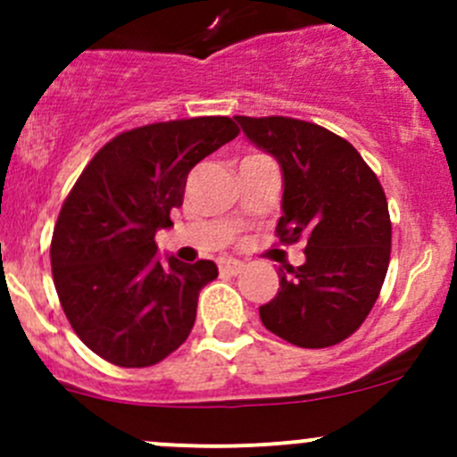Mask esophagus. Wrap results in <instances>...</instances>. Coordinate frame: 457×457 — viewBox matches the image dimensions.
<instances>
[{"mask_svg":"<svg viewBox=\"0 0 457 457\" xmlns=\"http://www.w3.org/2000/svg\"><path fill=\"white\" fill-rule=\"evenodd\" d=\"M219 270L223 271V274L237 276V274H241L243 270H245V265H243L241 261H237V258H223V261L219 262Z\"/></svg>","mask_w":457,"mask_h":457,"instance_id":"1","label":"esophagus"}]
</instances>
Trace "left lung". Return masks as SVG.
Masks as SVG:
<instances>
[{"instance_id":"obj_1","label":"left lung","mask_w":457,"mask_h":457,"mask_svg":"<svg viewBox=\"0 0 457 457\" xmlns=\"http://www.w3.org/2000/svg\"><path fill=\"white\" fill-rule=\"evenodd\" d=\"M234 119L283 172L280 243L307 241L305 262L278 270V294L258 307L262 325L296 347H331L362 325L385 283L391 220L380 181L352 143L316 123Z\"/></svg>"}]
</instances>
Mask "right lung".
<instances>
[{"mask_svg": "<svg viewBox=\"0 0 457 457\" xmlns=\"http://www.w3.org/2000/svg\"><path fill=\"white\" fill-rule=\"evenodd\" d=\"M238 128L228 117L150 123L121 132L86 165L59 212L50 245L63 314L87 349L119 367H150L181 347L199 292L219 276L156 254L190 170Z\"/></svg>", "mask_w": 457, "mask_h": 457, "instance_id": "add662e5", "label": "right lung"}]
</instances>
